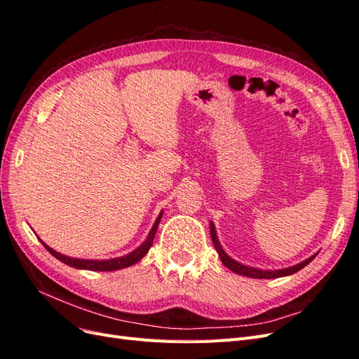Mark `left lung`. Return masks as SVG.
<instances>
[{"mask_svg": "<svg viewBox=\"0 0 359 359\" xmlns=\"http://www.w3.org/2000/svg\"><path fill=\"white\" fill-rule=\"evenodd\" d=\"M210 232H211L212 244H214V247L217 250V253H219L223 265L229 268L231 271H233L235 274H240V276H244V277H252V278H278V277H286V276H290V274H295V273H298L299 269H302L304 266H307L318 255V253H314L313 256H310L306 260H302V262H299L297 265H292V266H287V268H281V269H274L273 271V269L253 268V266H248V265L236 262L235 259H232L229 255L224 252L220 241H219V238H217L215 226H214L212 222H210Z\"/></svg>", "mask_w": 359, "mask_h": 359, "instance_id": "8db88e82", "label": "left lung"}]
</instances>
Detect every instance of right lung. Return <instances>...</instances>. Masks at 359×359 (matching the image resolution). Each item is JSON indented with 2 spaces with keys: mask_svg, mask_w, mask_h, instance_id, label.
I'll return each instance as SVG.
<instances>
[{
  "mask_svg": "<svg viewBox=\"0 0 359 359\" xmlns=\"http://www.w3.org/2000/svg\"><path fill=\"white\" fill-rule=\"evenodd\" d=\"M161 215H163V211H160L153 227H151L147 240L142 244H140L137 248H135L133 252H130L128 255L121 256V257H114V259H78V257H70V256H66V255H61V253L55 252V250L50 248L48 244L43 243L40 238H39V240L43 245H45V248L52 256H55L58 260H61L62 264H66L72 268L88 269V271H116V269H123V268L135 265L136 262H139V260L148 253V250L151 248V245H153L157 227H158V223L161 220Z\"/></svg>",
  "mask_w": 359,
  "mask_h": 359,
  "instance_id": "1",
  "label": "right lung"
}]
</instances>
